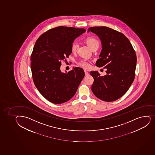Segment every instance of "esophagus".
Segmentation results:
<instances>
[{
  "label": "esophagus",
  "instance_id": "34e87169",
  "mask_svg": "<svg viewBox=\"0 0 155 155\" xmlns=\"http://www.w3.org/2000/svg\"><path fill=\"white\" fill-rule=\"evenodd\" d=\"M85 72V75L86 76H88V75H90V74H89V73L88 72H87L86 71H84Z\"/></svg>",
  "mask_w": 155,
  "mask_h": 155
}]
</instances>
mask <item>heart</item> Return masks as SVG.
Wrapping results in <instances>:
<instances>
[{
  "mask_svg": "<svg viewBox=\"0 0 155 155\" xmlns=\"http://www.w3.org/2000/svg\"><path fill=\"white\" fill-rule=\"evenodd\" d=\"M85 41H86V43L87 44L88 46L90 47V48L91 49H93V48H96V47L99 48V41L96 38H94L93 37H88L86 38ZM78 44L77 43L76 41L73 42L72 45H71V50H72V52H76L78 48ZM78 64L81 67L85 69H90L91 68V64L90 62L85 59L80 61L78 63Z\"/></svg>",
  "mask_w": 155,
  "mask_h": 155,
  "instance_id": "heart-1",
  "label": "heart"
}]
</instances>
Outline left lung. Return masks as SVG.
Returning <instances> with one entry per match:
<instances>
[{"instance_id":"obj_1","label":"left lung","mask_w":155,"mask_h":155,"mask_svg":"<svg viewBox=\"0 0 155 155\" xmlns=\"http://www.w3.org/2000/svg\"><path fill=\"white\" fill-rule=\"evenodd\" d=\"M99 37L102 50L96 65L107 68V74L101 76L97 71L91 72L94 79L91 85L94 94L106 102H112L128 91L135 76L137 58L129 40L118 31L106 26L90 27Z\"/></svg>"}]
</instances>
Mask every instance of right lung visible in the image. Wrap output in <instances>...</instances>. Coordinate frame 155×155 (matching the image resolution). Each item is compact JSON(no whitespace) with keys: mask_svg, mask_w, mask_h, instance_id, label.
<instances>
[{"mask_svg":"<svg viewBox=\"0 0 155 155\" xmlns=\"http://www.w3.org/2000/svg\"><path fill=\"white\" fill-rule=\"evenodd\" d=\"M85 31L58 26L44 32L35 42L31 56L32 79L41 94L50 102L61 104L70 100L84 77L80 68L68 73H61L60 68L61 61L72 53V43Z\"/></svg>","mask_w":155,"mask_h":155,"instance_id":"add662e5","label":"right lung"}]
</instances>
